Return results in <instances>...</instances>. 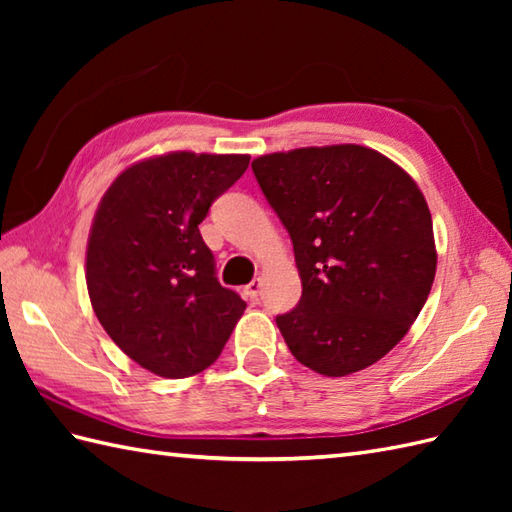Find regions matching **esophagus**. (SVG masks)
Returning a JSON list of instances; mask_svg holds the SVG:
<instances>
[{"label":"esophagus","mask_w":512,"mask_h":512,"mask_svg":"<svg viewBox=\"0 0 512 512\" xmlns=\"http://www.w3.org/2000/svg\"><path fill=\"white\" fill-rule=\"evenodd\" d=\"M262 279H253V281H250V284L244 288V295L250 299V301H257L259 299V295H262Z\"/></svg>","instance_id":"esophagus-1"}]
</instances>
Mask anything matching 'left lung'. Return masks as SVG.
Instances as JSON below:
<instances>
[{"label": "left lung", "instance_id": "1", "mask_svg": "<svg viewBox=\"0 0 512 512\" xmlns=\"http://www.w3.org/2000/svg\"><path fill=\"white\" fill-rule=\"evenodd\" d=\"M292 239L297 308L275 319L292 356L323 376L380 361L416 321L436 277L427 200L405 169L363 145L253 160Z\"/></svg>", "mask_w": 512, "mask_h": 512}]
</instances>
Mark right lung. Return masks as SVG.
Listing matches in <instances>:
<instances>
[{"instance_id": "obj_1", "label": "right lung", "mask_w": 512, "mask_h": 512, "mask_svg": "<svg viewBox=\"0 0 512 512\" xmlns=\"http://www.w3.org/2000/svg\"><path fill=\"white\" fill-rule=\"evenodd\" d=\"M250 156L171 151L127 167L96 209L85 255L92 308L110 339L165 378L215 363L246 310L222 288L200 222Z\"/></svg>"}]
</instances>
